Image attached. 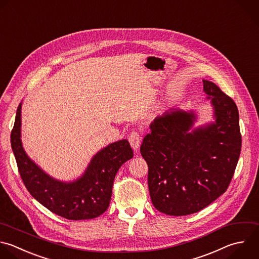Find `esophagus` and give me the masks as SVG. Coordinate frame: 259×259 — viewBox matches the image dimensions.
Segmentation results:
<instances>
[{
	"label": "esophagus",
	"instance_id": "1",
	"mask_svg": "<svg viewBox=\"0 0 259 259\" xmlns=\"http://www.w3.org/2000/svg\"><path fill=\"white\" fill-rule=\"evenodd\" d=\"M128 141H130V144L131 146L133 147L134 150H138L140 145H141V142H142V135L139 133V132H132L128 136Z\"/></svg>",
	"mask_w": 259,
	"mask_h": 259
}]
</instances>
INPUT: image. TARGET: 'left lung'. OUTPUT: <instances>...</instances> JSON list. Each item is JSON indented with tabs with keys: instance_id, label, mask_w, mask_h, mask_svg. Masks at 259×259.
<instances>
[{
	"instance_id": "1",
	"label": "left lung",
	"mask_w": 259,
	"mask_h": 259,
	"mask_svg": "<svg viewBox=\"0 0 259 259\" xmlns=\"http://www.w3.org/2000/svg\"><path fill=\"white\" fill-rule=\"evenodd\" d=\"M203 91L211 100L215 123L190 134L193 114L172 110L154 120L141 146L152 202L169 215L194 213L215 200L230 185L239 160L236 103L212 82L203 80Z\"/></svg>"
}]
</instances>
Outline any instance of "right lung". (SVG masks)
<instances>
[{
  "mask_svg": "<svg viewBox=\"0 0 259 259\" xmlns=\"http://www.w3.org/2000/svg\"><path fill=\"white\" fill-rule=\"evenodd\" d=\"M20 127L21 103L11 132V146L29 193L51 211L68 220H89L102 214L109 205L118 169L134 156L128 142L121 140L107 146L95 155L83 177L64 183L48 176L27 157L20 140Z\"/></svg>",
  "mask_w": 259,
  "mask_h": 259,
  "instance_id": "obj_1",
  "label": "right lung"
}]
</instances>
